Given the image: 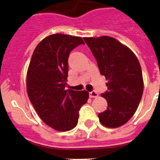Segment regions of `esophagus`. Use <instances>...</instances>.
<instances>
[{"instance_id": "obj_1", "label": "esophagus", "mask_w": 160, "mask_h": 160, "mask_svg": "<svg viewBox=\"0 0 160 160\" xmlns=\"http://www.w3.org/2000/svg\"><path fill=\"white\" fill-rule=\"evenodd\" d=\"M89 95L91 98H96V97H98V93H97L96 91H91V92H90L89 93Z\"/></svg>"}]
</instances>
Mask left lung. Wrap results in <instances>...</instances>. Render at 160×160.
Segmentation results:
<instances>
[{
  "instance_id": "1",
  "label": "left lung",
  "mask_w": 160,
  "mask_h": 160,
  "mask_svg": "<svg viewBox=\"0 0 160 160\" xmlns=\"http://www.w3.org/2000/svg\"><path fill=\"white\" fill-rule=\"evenodd\" d=\"M83 39L108 80V91L101 95L108 108L99 113V121L108 128H118L133 117L141 101L144 88L141 65L132 50L115 38L104 35Z\"/></svg>"
}]
</instances>
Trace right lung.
I'll use <instances>...</instances> for the list:
<instances>
[{"instance_id":"obj_1","label":"right lung","mask_w":160,"mask_h":160,"mask_svg":"<svg viewBox=\"0 0 160 160\" xmlns=\"http://www.w3.org/2000/svg\"><path fill=\"white\" fill-rule=\"evenodd\" d=\"M79 36L53 34L34 50L27 73V91L42 121L57 131H69L78 124V111L87 102V91L65 90L69 52L84 44Z\"/></svg>"}]
</instances>
